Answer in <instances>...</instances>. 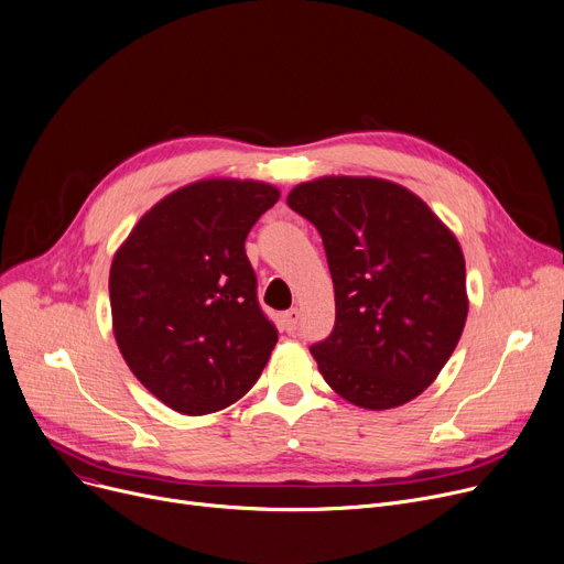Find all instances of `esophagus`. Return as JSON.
<instances>
[{
  "mask_svg": "<svg viewBox=\"0 0 564 564\" xmlns=\"http://www.w3.org/2000/svg\"><path fill=\"white\" fill-rule=\"evenodd\" d=\"M297 324H300V311L297 308H290L283 313V327L288 334L297 332Z\"/></svg>",
  "mask_w": 564,
  "mask_h": 564,
  "instance_id": "34e87169",
  "label": "esophagus"
}]
</instances>
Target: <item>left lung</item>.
Listing matches in <instances>:
<instances>
[{"label": "left lung", "instance_id": "8db88e82", "mask_svg": "<svg viewBox=\"0 0 564 564\" xmlns=\"http://www.w3.org/2000/svg\"><path fill=\"white\" fill-rule=\"evenodd\" d=\"M288 205L319 230L334 281V332L311 347L324 381L370 411L419 398L468 315L455 232L421 196L370 175L315 177Z\"/></svg>", "mask_w": 564, "mask_h": 564}]
</instances>
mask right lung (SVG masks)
<instances>
[{
	"label": "right lung",
	"mask_w": 564,
	"mask_h": 564,
	"mask_svg": "<svg viewBox=\"0 0 564 564\" xmlns=\"http://www.w3.org/2000/svg\"><path fill=\"white\" fill-rule=\"evenodd\" d=\"M279 196L270 183L205 177L158 200L113 253L116 345L177 413L205 416L245 398L279 340L245 251Z\"/></svg>",
	"instance_id": "add662e5"
}]
</instances>
